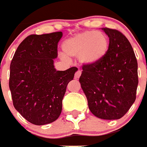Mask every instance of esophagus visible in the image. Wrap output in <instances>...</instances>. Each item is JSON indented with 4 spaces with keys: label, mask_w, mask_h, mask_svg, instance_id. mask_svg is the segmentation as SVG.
Listing matches in <instances>:
<instances>
[{
    "label": "esophagus",
    "mask_w": 147,
    "mask_h": 147,
    "mask_svg": "<svg viewBox=\"0 0 147 147\" xmlns=\"http://www.w3.org/2000/svg\"><path fill=\"white\" fill-rule=\"evenodd\" d=\"M80 75H81V70H78L77 72L75 73V78H76V79H78V78L80 77Z\"/></svg>",
    "instance_id": "34e87169"
}]
</instances>
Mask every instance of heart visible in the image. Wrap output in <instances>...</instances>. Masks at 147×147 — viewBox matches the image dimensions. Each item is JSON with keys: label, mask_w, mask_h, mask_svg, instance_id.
Segmentation results:
<instances>
[{"label": "heart", "mask_w": 147, "mask_h": 147, "mask_svg": "<svg viewBox=\"0 0 147 147\" xmlns=\"http://www.w3.org/2000/svg\"><path fill=\"white\" fill-rule=\"evenodd\" d=\"M109 47V40L105 34L86 31L67 39L63 45V51L67 57L80 56L83 63L94 64L105 57Z\"/></svg>", "instance_id": "b5f03b06"}]
</instances>
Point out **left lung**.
I'll list each match as a JSON object with an SVG mask.
<instances>
[{
    "label": "left lung",
    "instance_id": "obj_1",
    "mask_svg": "<svg viewBox=\"0 0 147 147\" xmlns=\"http://www.w3.org/2000/svg\"><path fill=\"white\" fill-rule=\"evenodd\" d=\"M109 38L105 57L83 64L80 83L94 115L105 120L122 118L136 99L137 61L131 43L117 29L102 28Z\"/></svg>",
    "mask_w": 147,
    "mask_h": 147
}]
</instances>
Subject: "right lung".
<instances>
[{"label":"right lung","mask_w":147,"mask_h":147,"mask_svg":"<svg viewBox=\"0 0 147 147\" xmlns=\"http://www.w3.org/2000/svg\"><path fill=\"white\" fill-rule=\"evenodd\" d=\"M61 37V32L27 36L10 63L9 87L14 108L36 125L58 118L67 84L77 70L76 67L64 71L54 67Z\"/></svg>","instance_id":"1"}]
</instances>
